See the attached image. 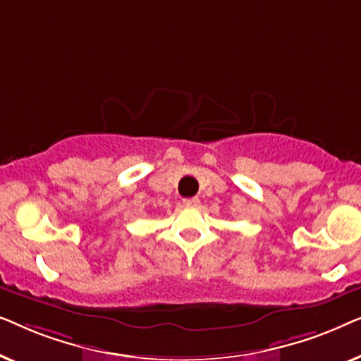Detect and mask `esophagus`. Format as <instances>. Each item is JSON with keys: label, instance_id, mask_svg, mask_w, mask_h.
Instances as JSON below:
<instances>
[{"label": "esophagus", "instance_id": "obj_1", "mask_svg": "<svg viewBox=\"0 0 361 361\" xmlns=\"http://www.w3.org/2000/svg\"><path fill=\"white\" fill-rule=\"evenodd\" d=\"M200 204V200L197 197H192V199H184V205L185 207H197Z\"/></svg>", "mask_w": 361, "mask_h": 361}]
</instances>
